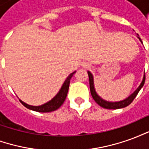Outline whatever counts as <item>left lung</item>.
<instances>
[{
    "mask_svg": "<svg viewBox=\"0 0 149 149\" xmlns=\"http://www.w3.org/2000/svg\"><path fill=\"white\" fill-rule=\"evenodd\" d=\"M138 38L140 39L141 41V39L140 37H138ZM142 42V41H141ZM88 77H89V86H90V92L92 97L94 99V100L97 102L100 106H101L104 109H122V108H125L129 105L135 99V97H136V95L139 93V91L141 90V88L144 86V81H145V75H144V77H143V81L140 84V86L137 88V89L133 93H132L128 98H126L125 100H120L118 102H109V101H106V100H103L101 97H100L97 93H96L95 90V88H94V82H93V77L91 73L90 72H88Z\"/></svg>",
    "mask_w": 149,
    "mask_h": 149,
    "instance_id": "obj_1",
    "label": "left lung"
}]
</instances>
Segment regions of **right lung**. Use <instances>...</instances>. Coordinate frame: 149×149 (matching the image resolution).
<instances>
[{"instance_id":"add662e5","label":"right lung","mask_w":149,"mask_h":149,"mask_svg":"<svg viewBox=\"0 0 149 149\" xmlns=\"http://www.w3.org/2000/svg\"><path fill=\"white\" fill-rule=\"evenodd\" d=\"M75 72H76V71L72 72L71 74L68 76L67 79L64 82V84L62 85L61 88L59 91L58 93L56 94L55 97L52 98V100H49V102L44 104L42 105H40V106H32V105H29L27 104H25L22 100H20V101L27 109L33 110V111H36V112H49L58 109L63 104V103L65 102V99H66L67 94H68V87H69V84H70V80H71L72 77L73 76Z\"/></svg>"}]
</instances>
